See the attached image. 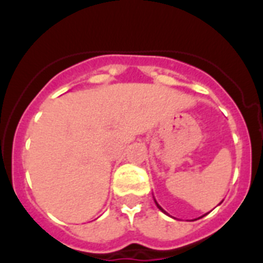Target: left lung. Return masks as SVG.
Masks as SVG:
<instances>
[{"instance_id": "obj_1", "label": "left lung", "mask_w": 263, "mask_h": 263, "mask_svg": "<svg viewBox=\"0 0 263 263\" xmlns=\"http://www.w3.org/2000/svg\"><path fill=\"white\" fill-rule=\"evenodd\" d=\"M155 204H157V206H158V208H159V210H160V211H162V212H163V213H166V211H164V210H163V208H162V206H160V205H159V204H158V203H157V201H155Z\"/></svg>"}]
</instances>
